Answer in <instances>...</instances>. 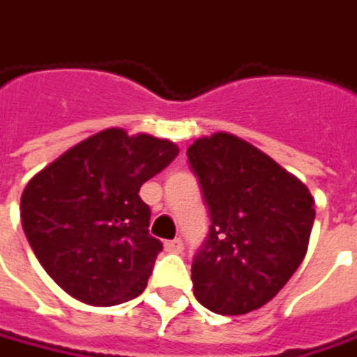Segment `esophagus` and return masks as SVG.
<instances>
[{
  "mask_svg": "<svg viewBox=\"0 0 357 357\" xmlns=\"http://www.w3.org/2000/svg\"><path fill=\"white\" fill-rule=\"evenodd\" d=\"M165 252H169V254H181L183 252V241L179 240V238L165 241Z\"/></svg>",
  "mask_w": 357,
  "mask_h": 357,
  "instance_id": "obj_1",
  "label": "esophagus"
}]
</instances>
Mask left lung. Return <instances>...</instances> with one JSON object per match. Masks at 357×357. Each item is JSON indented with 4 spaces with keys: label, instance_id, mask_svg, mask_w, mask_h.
<instances>
[{
    "label": "left lung",
    "instance_id": "1",
    "mask_svg": "<svg viewBox=\"0 0 357 357\" xmlns=\"http://www.w3.org/2000/svg\"><path fill=\"white\" fill-rule=\"evenodd\" d=\"M211 224L192 264L197 302L222 316L268 303L300 268L316 218L300 179L248 142L215 133L188 148Z\"/></svg>",
    "mask_w": 357,
    "mask_h": 357
}]
</instances>
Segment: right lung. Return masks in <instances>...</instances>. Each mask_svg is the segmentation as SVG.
I'll return each mask as SVG.
<instances>
[{
	"label": "right lung",
	"instance_id": "add662e5",
	"mask_svg": "<svg viewBox=\"0 0 357 357\" xmlns=\"http://www.w3.org/2000/svg\"><path fill=\"white\" fill-rule=\"evenodd\" d=\"M178 153L167 139L105 130L29 179L22 195L25 238L71 298L117 305L146 289L163 245L149 236L151 211L139 188Z\"/></svg>",
	"mask_w": 357,
	"mask_h": 357
}]
</instances>
